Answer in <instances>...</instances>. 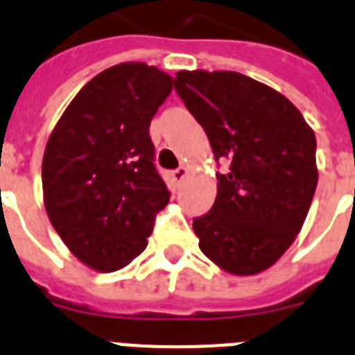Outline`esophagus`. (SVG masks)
<instances>
[{"instance_id":"obj_1","label":"esophagus","mask_w":355,"mask_h":355,"mask_svg":"<svg viewBox=\"0 0 355 355\" xmlns=\"http://www.w3.org/2000/svg\"><path fill=\"white\" fill-rule=\"evenodd\" d=\"M187 175H189V168H186V166H180V168H177L173 171L175 182H182L184 178L187 177Z\"/></svg>"}]
</instances>
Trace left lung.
Wrapping results in <instances>:
<instances>
[{"mask_svg":"<svg viewBox=\"0 0 355 355\" xmlns=\"http://www.w3.org/2000/svg\"><path fill=\"white\" fill-rule=\"evenodd\" d=\"M178 96L203 126L216 160L218 195L193 220L200 250L232 275L275 264L297 239L313 202L316 137L279 91L234 71H178Z\"/></svg>","mask_w":355,"mask_h":355,"instance_id":"1","label":"left lung"}]
</instances>
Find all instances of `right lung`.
Wrapping results in <instances>:
<instances>
[{"label": "right lung", "mask_w": 355, "mask_h": 355, "mask_svg": "<svg viewBox=\"0 0 355 355\" xmlns=\"http://www.w3.org/2000/svg\"><path fill=\"white\" fill-rule=\"evenodd\" d=\"M171 89L173 78L155 66H112L80 89L49 135L46 212L71 254L92 270L132 263L168 205L150 123Z\"/></svg>", "instance_id": "right-lung-1"}]
</instances>
